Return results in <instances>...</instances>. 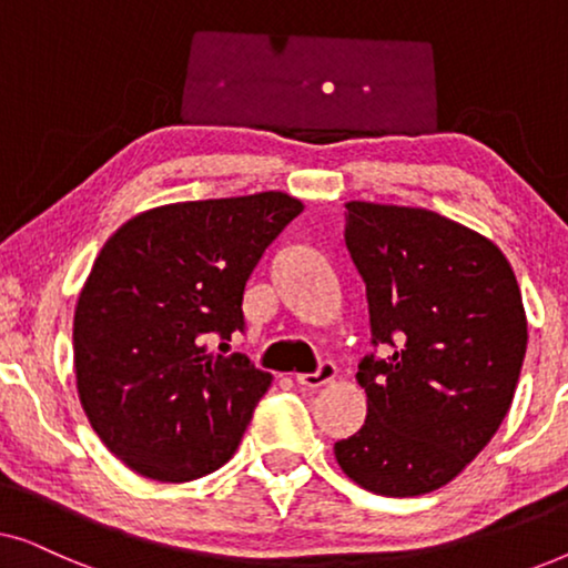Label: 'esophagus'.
<instances>
[{
  "label": "esophagus",
  "instance_id": "obj_1",
  "mask_svg": "<svg viewBox=\"0 0 568 568\" xmlns=\"http://www.w3.org/2000/svg\"><path fill=\"white\" fill-rule=\"evenodd\" d=\"M333 377H336V364L323 362L315 372H310V375H297L294 379H297V385L307 387V390H315V387H323V385L333 383Z\"/></svg>",
  "mask_w": 568,
  "mask_h": 568
}]
</instances>
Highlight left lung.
<instances>
[{
  "label": "left lung",
  "instance_id": "obj_1",
  "mask_svg": "<svg viewBox=\"0 0 568 568\" xmlns=\"http://www.w3.org/2000/svg\"><path fill=\"white\" fill-rule=\"evenodd\" d=\"M346 247L367 284L372 344L356 379L367 418L333 453L354 484L422 496L449 484L515 398L527 317L507 255L429 209L346 204Z\"/></svg>",
  "mask_w": 568,
  "mask_h": 568
}]
</instances>
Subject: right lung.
<instances>
[{
    "label": "right lung",
    "mask_w": 568,
    "mask_h": 568,
    "mask_svg": "<svg viewBox=\"0 0 568 568\" xmlns=\"http://www.w3.org/2000/svg\"><path fill=\"white\" fill-rule=\"evenodd\" d=\"M302 209L282 191L165 204L98 253L74 307L77 393L139 476L185 484L235 455L271 375L206 338L243 331L245 282Z\"/></svg>",
    "instance_id": "obj_1"
}]
</instances>
